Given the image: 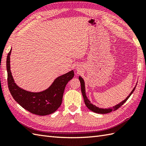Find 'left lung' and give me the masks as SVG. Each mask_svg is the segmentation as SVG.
<instances>
[{
  "label": "left lung",
  "instance_id": "obj_1",
  "mask_svg": "<svg viewBox=\"0 0 146 146\" xmlns=\"http://www.w3.org/2000/svg\"><path fill=\"white\" fill-rule=\"evenodd\" d=\"M79 80L80 82V83H81V90H82V95H83V99H84V102H85V104L86 105V106L87 107V108H88L89 110H90L93 111H94L95 113H110L111 112V111H115L117 110L118 108H119L122 105L125 103V102L128 100V98L130 97V96L132 95V94L134 91L135 90V87L134 88V89L132 90V91L131 92V94H129V95L124 100L121 102L120 104H117L115 106L111 108H100L97 107H96L95 105H93L92 104H91L90 101L88 98L86 97V93H85V83H84V80H83V78H82L81 76H79Z\"/></svg>",
  "mask_w": 146,
  "mask_h": 146
}]
</instances>
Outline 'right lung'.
I'll return each mask as SVG.
<instances>
[{
  "instance_id": "obj_1",
  "label": "right lung",
  "mask_w": 146,
  "mask_h": 146,
  "mask_svg": "<svg viewBox=\"0 0 146 146\" xmlns=\"http://www.w3.org/2000/svg\"><path fill=\"white\" fill-rule=\"evenodd\" d=\"M11 51L7 54L6 66L7 71V83L12 97L24 109L38 115L52 113L60 107L65 86L73 78L74 71H70L58 77L46 90L34 93L22 89L15 84L10 69Z\"/></svg>"
}]
</instances>
